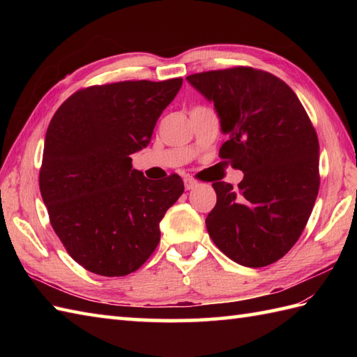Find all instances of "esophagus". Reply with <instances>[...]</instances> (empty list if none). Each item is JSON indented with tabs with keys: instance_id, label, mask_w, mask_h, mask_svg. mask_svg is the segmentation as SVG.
<instances>
[{
	"instance_id": "esophagus-1",
	"label": "esophagus",
	"mask_w": 357,
	"mask_h": 357,
	"mask_svg": "<svg viewBox=\"0 0 357 357\" xmlns=\"http://www.w3.org/2000/svg\"><path fill=\"white\" fill-rule=\"evenodd\" d=\"M184 185H185V190H192L196 185H198V181H195L193 178H185L184 179Z\"/></svg>"
}]
</instances>
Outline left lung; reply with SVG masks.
Returning a JSON list of instances; mask_svg holds the SVG:
<instances>
[{
  "instance_id": "1",
  "label": "left lung",
  "mask_w": 357,
  "mask_h": 357,
  "mask_svg": "<svg viewBox=\"0 0 357 357\" xmlns=\"http://www.w3.org/2000/svg\"><path fill=\"white\" fill-rule=\"evenodd\" d=\"M215 104L219 156L244 179L213 183L216 206L206 225L216 247L244 267L285 256L304 231L319 192V141L305 109L282 79L252 67L187 77Z\"/></svg>"
}]
</instances>
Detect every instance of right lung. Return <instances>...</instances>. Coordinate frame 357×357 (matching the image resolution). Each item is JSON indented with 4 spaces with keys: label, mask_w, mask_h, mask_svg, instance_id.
<instances>
[{
    "label": "right lung",
    "mask_w": 357,
    "mask_h": 357,
    "mask_svg": "<svg viewBox=\"0 0 357 357\" xmlns=\"http://www.w3.org/2000/svg\"><path fill=\"white\" fill-rule=\"evenodd\" d=\"M183 78L81 89L53 115L40 190L67 253L101 276L138 270L158 247L159 222L184 192L176 173L151 181L130 155L151 139Z\"/></svg>",
    "instance_id": "right-lung-1"
}]
</instances>
